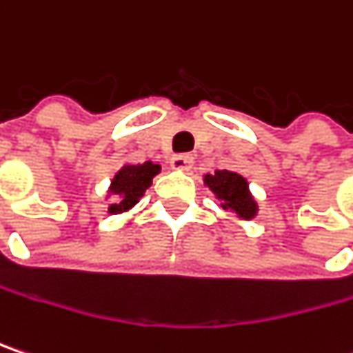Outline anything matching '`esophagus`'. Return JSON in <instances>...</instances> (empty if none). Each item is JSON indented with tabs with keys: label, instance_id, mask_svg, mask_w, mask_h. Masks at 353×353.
Wrapping results in <instances>:
<instances>
[{
	"label": "esophagus",
	"instance_id": "1",
	"mask_svg": "<svg viewBox=\"0 0 353 353\" xmlns=\"http://www.w3.org/2000/svg\"><path fill=\"white\" fill-rule=\"evenodd\" d=\"M172 168L174 170H179V172H190L192 170V165H194V157L192 155H188V153H179V155H174L172 157Z\"/></svg>",
	"mask_w": 353,
	"mask_h": 353
}]
</instances>
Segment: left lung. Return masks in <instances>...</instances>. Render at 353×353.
Wrapping results in <instances>:
<instances>
[{"label": "left lung", "mask_w": 353, "mask_h": 353, "mask_svg": "<svg viewBox=\"0 0 353 353\" xmlns=\"http://www.w3.org/2000/svg\"><path fill=\"white\" fill-rule=\"evenodd\" d=\"M204 183L216 194V198L222 202V208L234 212L239 218L250 220L256 216V202L250 196L248 190V181L236 174V172H228V170H216L214 174L204 176Z\"/></svg>", "instance_id": "8db88e82"}]
</instances>
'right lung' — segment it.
<instances>
[{
    "label": "right lung",
    "instance_id": "obj_1",
    "mask_svg": "<svg viewBox=\"0 0 353 353\" xmlns=\"http://www.w3.org/2000/svg\"><path fill=\"white\" fill-rule=\"evenodd\" d=\"M159 172L161 168L153 161H145L137 165H123L111 181V194L119 196V202L111 204L109 212L121 214L133 208Z\"/></svg>",
    "mask_w": 353,
    "mask_h": 353
}]
</instances>
